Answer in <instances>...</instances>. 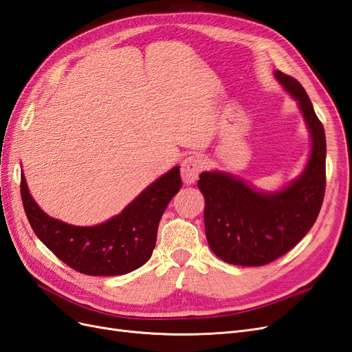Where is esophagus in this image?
Returning <instances> with one entry per match:
<instances>
[{
    "instance_id": "obj_1",
    "label": "esophagus",
    "mask_w": 352,
    "mask_h": 352,
    "mask_svg": "<svg viewBox=\"0 0 352 352\" xmlns=\"http://www.w3.org/2000/svg\"><path fill=\"white\" fill-rule=\"evenodd\" d=\"M201 172V162L197 155H189L182 162L180 167V175L185 185H192L197 182V179Z\"/></svg>"
}]
</instances>
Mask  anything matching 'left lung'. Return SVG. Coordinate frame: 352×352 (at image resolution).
<instances>
[{
	"label": "left lung",
	"mask_w": 352,
	"mask_h": 352,
	"mask_svg": "<svg viewBox=\"0 0 352 352\" xmlns=\"http://www.w3.org/2000/svg\"><path fill=\"white\" fill-rule=\"evenodd\" d=\"M274 78L296 101L310 132L302 173L278 190H260L221 170L202 172L206 236L211 251L235 265H264L282 257L311 229L326 186V136L302 85L276 70Z\"/></svg>",
	"instance_id": "8db88e82"
}]
</instances>
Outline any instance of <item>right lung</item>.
I'll return each mask as SVG.
<instances>
[{"label": "right lung", "mask_w": 352, "mask_h": 352, "mask_svg": "<svg viewBox=\"0 0 352 352\" xmlns=\"http://www.w3.org/2000/svg\"><path fill=\"white\" fill-rule=\"evenodd\" d=\"M180 186V170L176 166L146 186L120 214L95 226H74L50 217L32 198L25 175L20 192L35 235L63 263L83 274L119 276L140 269L150 260L158 223Z\"/></svg>", "instance_id": "1"}]
</instances>
